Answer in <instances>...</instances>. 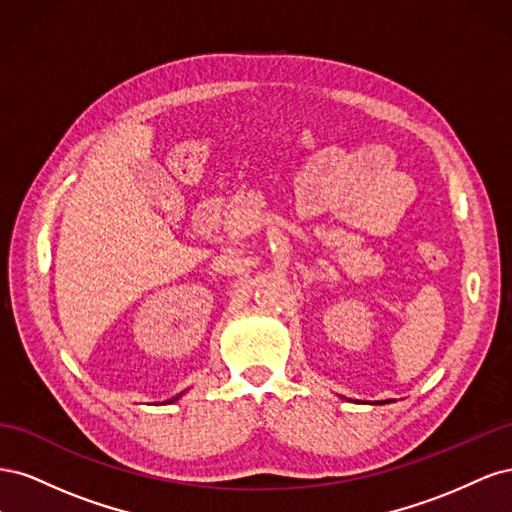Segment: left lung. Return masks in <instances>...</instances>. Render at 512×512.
<instances>
[{"label":"left lung","mask_w":512,"mask_h":512,"mask_svg":"<svg viewBox=\"0 0 512 512\" xmlns=\"http://www.w3.org/2000/svg\"><path fill=\"white\" fill-rule=\"evenodd\" d=\"M378 404H389V401H376V406H378Z\"/></svg>","instance_id":"obj_1"}]
</instances>
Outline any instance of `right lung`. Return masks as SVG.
<instances>
[{
    "label": "right lung",
    "instance_id": "right-lung-1",
    "mask_svg": "<svg viewBox=\"0 0 512 512\" xmlns=\"http://www.w3.org/2000/svg\"><path fill=\"white\" fill-rule=\"evenodd\" d=\"M181 395H177V397H173V399H168V401H164V404H173V401H177Z\"/></svg>",
    "mask_w": 512,
    "mask_h": 512
}]
</instances>
